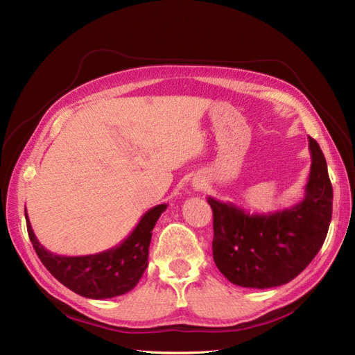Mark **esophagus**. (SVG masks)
I'll list each match as a JSON object with an SVG mask.
<instances>
[{"label":"esophagus","instance_id":"obj_1","mask_svg":"<svg viewBox=\"0 0 355 355\" xmlns=\"http://www.w3.org/2000/svg\"><path fill=\"white\" fill-rule=\"evenodd\" d=\"M201 185H202V184H201L200 180H198V182H194V187H196V189H200V188H202Z\"/></svg>","mask_w":355,"mask_h":355}]
</instances>
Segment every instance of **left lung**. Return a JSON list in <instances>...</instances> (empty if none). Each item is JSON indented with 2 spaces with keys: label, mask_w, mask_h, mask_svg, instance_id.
<instances>
[{
  "label": "left lung",
  "mask_w": 355,
  "mask_h": 355,
  "mask_svg": "<svg viewBox=\"0 0 355 355\" xmlns=\"http://www.w3.org/2000/svg\"><path fill=\"white\" fill-rule=\"evenodd\" d=\"M311 170L304 200L270 213H249L209 197L213 259L232 284L270 288L292 282L323 245L331 220L333 189L318 144L308 136Z\"/></svg>",
  "instance_id": "left-lung-1"
}]
</instances>
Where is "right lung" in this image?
Segmentation results:
<instances>
[{"mask_svg":"<svg viewBox=\"0 0 355 355\" xmlns=\"http://www.w3.org/2000/svg\"><path fill=\"white\" fill-rule=\"evenodd\" d=\"M167 204L149 209L128 237L110 250L87 256L51 253L35 237L25 210L32 245L50 274L72 292L89 299H110L130 292L141 280L149 256L153 230Z\"/></svg>","mask_w":355,"mask_h":355,"instance_id":"right-lung-1","label":"right lung"}]
</instances>
